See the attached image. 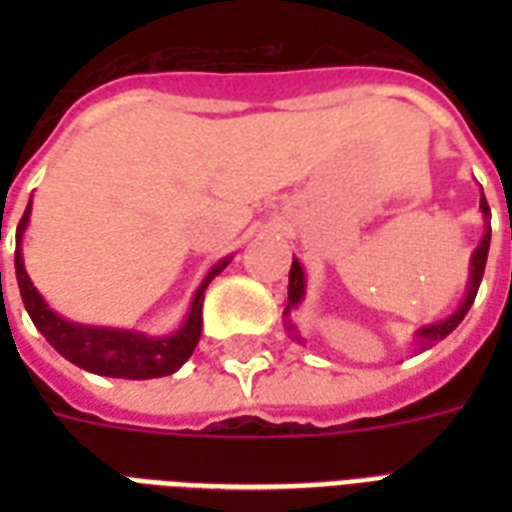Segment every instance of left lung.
I'll return each instance as SVG.
<instances>
[{"label": "left lung", "instance_id": "left-lung-1", "mask_svg": "<svg viewBox=\"0 0 512 512\" xmlns=\"http://www.w3.org/2000/svg\"><path fill=\"white\" fill-rule=\"evenodd\" d=\"M481 212H484V239H481V244L476 247V252H473V257H470V273H468V292H465V300L460 303V308L452 313V316H446V319L436 321V324H425L422 329H417L414 332V340H412V348L414 350H425L428 345H433V342L444 340L449 332H454V329L460 327V321L465 319V313L470 311V305H473V300H476V292L478 287H481V279H484V268H486V257H489V241H492V225H489V217H492V212H489V204H486V196L484 191H481ZM305 297V271L303 265H300V260H292V268H289V303H287V311H284V316H287V329L292 332V337H295L297 342H303V337L297 335V327L289 321V313L295 311L297 305L303 303Z\"/></svg>", "mask_w": 512, "mask_h": 512}]
</instances>
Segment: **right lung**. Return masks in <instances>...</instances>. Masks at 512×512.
I'll return each instance as SVG.
<instances>
[{"label":"right lung","mask_w":512,"mask_h":512,"mask_svg":"<svg viewBox=\"0 0 512 512\" xmlns=\"http://www.w3.org/2000/svg\"><path fill=\"white\" fill-rule=\"evenodd\" d=\"M28 217H31V201H28L26 212L20 217L18 231H15V276H18L20 297L26 305L28 316L34 321V327L47 337L52 348L58 350L60 356L68 358L71 364L82 366L92 374H103V377H119V380H154V377H167L177 372L180 366L191 358L193 348L201 337V305H204V289L209 281L215 279L217 273L231 263L233 257L217 260L199 289L193 292L191 311L175 329L172 335L164 337H148L135 329H116V327H90V324H76V321L63 319L47 305L36 287L31 284L23 265V233L28 228Z\"/></svg>","instance_id":"add662e5"}]
</instances>
